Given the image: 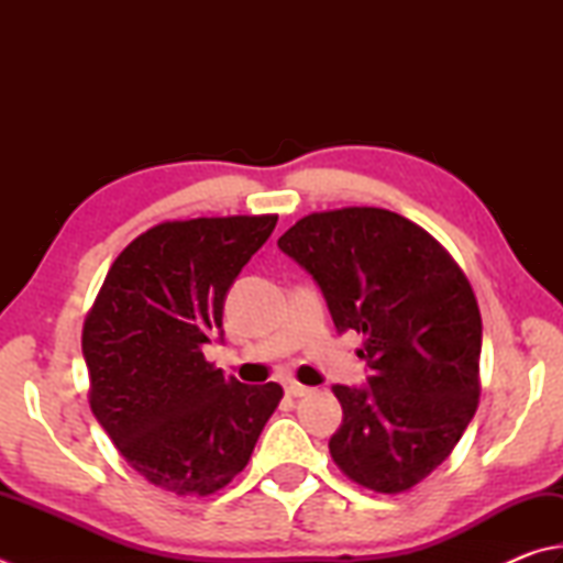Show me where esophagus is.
Wrapping results in <instances>:
<instances>
[{
  "label": "esophagus",
  "mask_w": 563,
  "mask_h": 563,
  "mask_svg": "<svg viewBox=\"0 0 563 563\" xmlns=\"http://www.w3.org/2000/svg\"><path fill=\"white\" fill-rule=\"evenodd\" d=\"M286 395L289 397H306V395H311V387H303V385H299V382H286Z\"/></svg>",
  "instance_id": "obj_1"
}]
</instances>
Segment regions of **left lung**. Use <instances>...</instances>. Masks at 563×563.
Here are the masks:
<instances>
[{"label":"left lung","mask_w":563,"mask_h":563,"mask_svg":"<svg viewBox=\"0 0 563 563\" xmlns=\"http://www.w3.org/2000/svg\"><path fill=\"white\" fill-rule=\"evenodd\" d=\"M279 250L321 286L341 333H363L367 387L335 385L328 449L350 481L397 495L449 459L481 397V309L451 254L385 208L311 213Z\"/></svg>","instance_id":"1"}]
</instances>
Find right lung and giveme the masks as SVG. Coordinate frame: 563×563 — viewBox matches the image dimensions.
Listing matches in <instances>:
<instances>
[{"label": "right lung", "mask_w": 563, "mask_h": 563, "mask_svg": "<svg viewBox=\"0 0 563 563\" xmlns=\"http://www.w3.org/2000/svg\"><path fill=\"white\" fill-rule=\"evenodd\" d=\"M277 216L154 225L112 262L82 325L90 409L144 481L210 495L245 468L284 389L242 385L208 363L232 282Z\"/></svg>", "instance_id": "obj_1"}]
</instances>
